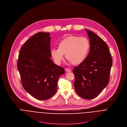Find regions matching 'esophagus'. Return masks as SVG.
<instances>
[{"mask_svg": "<svg viewBox=\"0 0 127 127\" xmlns=\"http://www.w3.org/2000/svg\"><path fill=\"white\" fill-rule=\"evenodd\" d=\"M65 71L67 72H71V70L69 69V68H66L65 69Z\"/></svg>", "mask_w": 127, "mask_h": 127, "instance_id": "obj_1", "label": "esophagus"}]
</instances>
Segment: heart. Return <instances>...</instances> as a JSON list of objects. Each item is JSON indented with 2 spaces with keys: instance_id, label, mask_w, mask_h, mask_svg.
I'll list each match as a JSON object with an SVG mask.
<instances>
[{
  "instance_id": "b5f03b06",
  "label": "heart",
  "mask_w": 127,
  "mask_h": 127,
  "mask_svg": "<svg viewBox=\"0 0 127 127\" xmlns=\"http://www.w3.org/2000/svg\"><path fill=\"white\" fill-rule=\"evenodd\" d=\"M90 47L89 40L86 37L69 36L60 40L58 44V49H51L50 53L57 64H61L64 54L68 62L79 64L87 57Z\"/></svg>"
}]
</instances>
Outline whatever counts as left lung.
I'll use <instances>...</instances> for the list:
<instances>
[{
	"label": "left lung",
	"instance_id": "left-lung-1",
	"mask_svg": "<svg viewBox=\"0 0 127 127\" xmlns=\"http://www.w3.org/2000/svg\"><path fill=\"white\" fill-rule=\"evenodd\" d=\"M90 40V50L85 60L73 70L77 94L91 100L97 97L108 85L112 59L105 41L86 29Z\"/></svg>",
	"mask_w": 127,
	"mask_h": 127
}]
</instances>
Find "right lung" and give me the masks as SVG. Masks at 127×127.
<instances>
[{"mask_svg": "<svg viewBox=\"0 0 127 127\" xmlns=\"http://www.w3.org/2000/svg\"><path fill=\"white\" fill-rule=\"evenodd\" d=\"M49 33L38 32L21 47L17 67L24 89L37 100L50 98L57 91L59 78L64 69L50 59Z\"/></svg>", "mask_w": 127, "mask_h": 127, "instance_id": "right-lung-1", "label": "right lung"}]
</instances>
